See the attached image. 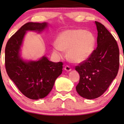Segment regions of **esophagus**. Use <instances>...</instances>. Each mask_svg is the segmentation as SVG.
I'll list each match as a JSON object with an SVG mask.
<instances>
[{"instance_id":"obj_1","label":"esophagus","mask_w":124,"mask_h":124,"mask_svg":"<svg viewBox=\"0 0 124 124\" xmlns=\"http://www.w3.org/2000/svg\"><path fill=\"white\" fill-rule=\"evenodd\" d=\"M64 69L67 72H69V71L71 70V68L69 67V65H66L65 67H64Z\"/></svg>"}]
</instances>
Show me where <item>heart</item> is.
I'll return each mask as SVG.
<instances>
[{
	"label": "heart",
	"instance_id": "obj_1",
	"mask_svg": "<svg viewBox=\"0 0 124 124\" xmlns=\"http://www.w3.org/2000/svg\"><path fill=\"white\" fill-rule=\"evenodd\" d=\"M57 42L53 44L56 55L62 56L64 50L70 62L79 63L89 58L94 49L95 38L91 32L83 29H71L59 35Z\"/></svg>",
	"mask_w": 124,
	"mask_h": 124
}]
</instances>
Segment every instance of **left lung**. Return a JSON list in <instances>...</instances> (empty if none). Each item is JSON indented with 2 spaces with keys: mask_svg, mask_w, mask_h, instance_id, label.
<instances>
[{
  "mask_svg": "<svg viewBox=\"0 0 124 124\" xmlns=\"http://www.w3.org/2000/svg\"><path fill=\"white\" fill-rule=\"evenodd\" d=\"M97 47L87 60L75 67L80 76L76 91L88 99L101 96L116 78L119 69V48L116 40L104 25L95 21Z\"/></svg>",
  "mask_w": 124,
  "mask_h": 124,
  "instance_id": "1",
  "label": "left lung"
}]
</instances>
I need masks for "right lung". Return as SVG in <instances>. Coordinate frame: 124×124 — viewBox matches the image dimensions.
Returning <instances> with one entry per match:
<instances>
[{"mask_svg":"<svg viewBox=\"0 0 124 124\" xmlns=\"http://www.w3.org/2000/svg\"><path fill=\"white\" fill-rule=\"evenodd\" d=\"M47 26L46 23H25L9 38L5 49V66L8 76L23 94L31 99H42L48 95L62 71V62H52L46 56L30 62L20 57L26 31L39 33Z\"/></svg>","mask_w":124,"mask_h":124,"instance_id":"obj_1","label":"right lung"}]
</instances>
